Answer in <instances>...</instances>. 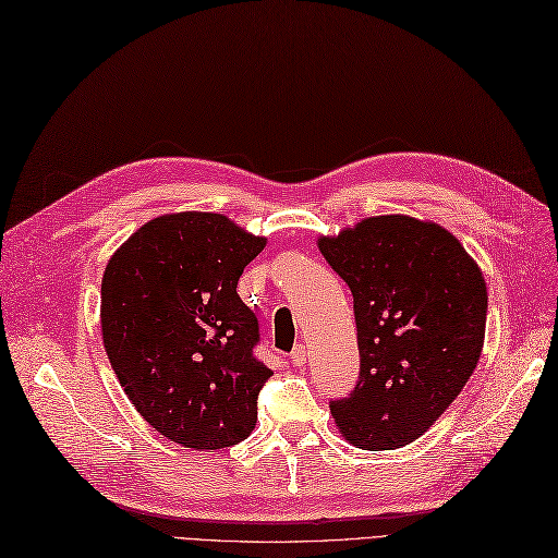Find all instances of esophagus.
<instances>
[{"label": "esophagus", "mask_w": 558, "mask_h": 558, "mask_svg": "<svg viewBox=\"0 0 558 558\" xmlns=\"http://www.w3.org/2000/svg\"><path fill=\"white\" fill-rule=\"evenodd\" d=\"M305 361H307V348H305V344H295V350L291 352V364L303 366Z\"/></svg>", "instance_id": "esophagus-1"}]
</instances>
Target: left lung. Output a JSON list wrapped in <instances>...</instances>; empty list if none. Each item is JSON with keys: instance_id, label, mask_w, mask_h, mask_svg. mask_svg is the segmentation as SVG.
<instances>
[{"instance_id": "8db88e82", "label": "left lung", "mask_w": 558, "mask_h": 558, "mask_svg": "<svg viewBox=\"0 0 558 558\" xmlns=\"http://www.w3.org/2000/svg\"><path fill=\"white\" fill-rule=\"evenodd\" d=\"M322 255L354 298L359 383L330 401L356 448L395 450L423 436L478 364L488 291L481 267L441 225L373 216L333 236Z\"/></svg>"}]
</instances>
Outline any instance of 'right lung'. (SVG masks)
I'll return each instance as SVG.
<instances>
[{"mask_svg": "<svg viewBox=\"0 0 558 558\" xmlns=\"http://www.w3.org/2000/svg\"><path fill=\"white\" fill-rule=\"evenodd\" d=\"M267 244L222 214L145 222L108 260L102 344L119 385L167 439L216 450L244 441L272 375L253 356L258 319L236 281Z\"/></svg>", "mask_w": 558, "mask_h": 558, "instance_id": "1", "label": "right lung"}]
</instances>
